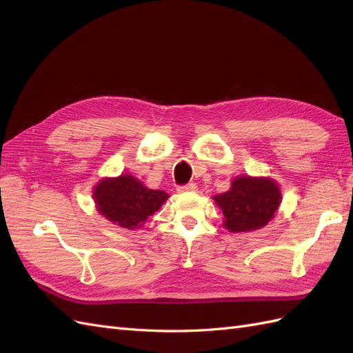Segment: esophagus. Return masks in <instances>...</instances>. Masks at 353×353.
Masks as SVG:
<instances>
[{
    "instance_id": "esophagus-1",
    "label": "esophagus",
    "mask_w": 353,
    "mask_h": 353,
    "mask_svg": "<svg viewBox=\"0 0 353 353\" xmlns=\"http://www.w3.org/2000/svg\"><path fill=\"white\" fill-rule=\"evenodd\" d=\"M196 190H197V185L194 183H188L185 185H179L178 187L179 193H190V191H196Z\"/></svg>"
}]
</instances>
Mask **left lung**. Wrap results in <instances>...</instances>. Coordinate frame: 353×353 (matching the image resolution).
Segmentation results:
<instances>
[{
  "instance_id": "1",
  "label": "left lung",
  "mask_w": 353,
  "mask_h": 353,
  "mask_svg": "<svg viewBox=\"0 0 353 353\" xmlns=\"http://www.w3.org/2000/svg\"><path fill=\"white\" fill-rule=\"evenodd\" d=\"M222 210L223 227L231 232L254 231L265 227L279 209L281 193L271 178L237 176L227 193L213 196Z\"/></svg>"
}]
</instances>
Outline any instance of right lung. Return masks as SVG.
I'll use <instances>...</instances> for the list:
<instances>
[{
    "mask_svg": "<svg viewBox=\"0 0 353 353\" xmlns=\"http://www.w3.org/2000/svg\"><path fill=\"white\" fill-rule=\"evenodd\" d=\"M92 196L104 218L130 230L140 228L169 197L165 191L147 188L140 179L126 174L101 179Z\"/></svg>",
    "mask_w": 353,
    "mask_h": 353,
    "instance_id": "right-lung-1",
    "label": "right lung"
}]
</instances>
